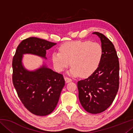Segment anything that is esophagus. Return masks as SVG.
Returning <instances> with one entry per match:
<instances>
[{"label": "esophagus", "mask_w": 133, "mask_h": 133, "mask_svg": "<svg viewBox=\"0 0 133 133\" xmlns=\"http://www.w3.org/2000/svg\"><path fill=\"white\" fill-rule=\"evenodd\" d=\"M64 80H65V81H66V83H69V82H71V81H72V80L71 79V78L68 77H64Z\"/></svg>", "instance_id": "34e87169"}]
</instances>
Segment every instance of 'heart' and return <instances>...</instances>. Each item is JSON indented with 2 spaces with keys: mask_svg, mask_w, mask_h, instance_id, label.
<instances>
[{
  "mask_svg": "<svg viewBox=\"0 0 133 133\" xmlns=\"http://www.w3.org/2000/svg\"><path fill=\"white\" fill-rule=\"evenodd\" d=\"M59 50L51 55L56 71H62L71 63L72 67L69 73L82 77H87L96 70L103 54L102 45L90 40L65 43L60 46Z\"/></svg>",
  "mask_w": 133,
  "mask_h": 133,
  "instance_id": "b5f03b06",
  "label": "heart"
}]
</instances>
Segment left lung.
<instances>
[{"mask_svg": "<svg viewBox=\"0 0 133 133\" xmlns=\"http://www.w3.org/2000/svg\"><path fill=\"white\" fill-rule=\"evenodd\" d=\"M100 37L103 54L100 64L88 78L78 81V98L85 111L100 113L112 104L119 88V61L113 44L102 33Z\"/></svg>", "mask_w": 133, "mask_h": 133, "instance_id": "left-lung-1", "label": "left lung"}]
</instances>
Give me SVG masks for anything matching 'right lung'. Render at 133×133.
<instances>
[{
  "mask_svg": "<svg viewBox=\"0 0 133 133\" xmlns=\"http://www.w3.org/2000/svg\"><path fill=\"white\" fill-rule=\"evenodd\" d=\"M55 43L31 37L17 46L12 61L13 85L24 106L31 113L43 116L50 114L57 104L65 84L63 76L43 65L35 71H28L22 65L24 54L46 58V50Z\"/></svg>",
  "mask_w": 133,
  "mask_h": 133,
  "instance_id": "1",
  "label": "right lung"
}]
</instances>
